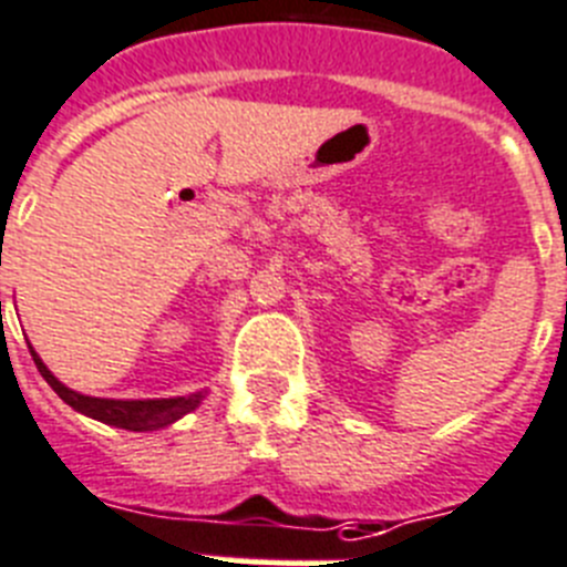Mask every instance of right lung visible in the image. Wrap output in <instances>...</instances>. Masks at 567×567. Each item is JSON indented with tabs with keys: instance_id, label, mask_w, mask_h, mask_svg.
<instances>
[{
	"instance_id": "right-lung-1",
	"label": "right lung",
	"mask_w": 567,
	"mask_h": 567,
	"mask_svg": "<svg viewBox=\"0 0 567 567\" xmlns=\"http://www.w3.org/2000/svg\"><path fill=\"white\" fill-rule=\"evenodd\" d=\"M31 347V343H28ZM33 364L42 372V379L53 386V393L65 401L68 408H74L76 413L96 419V422L111 424V427L134 430V433H148V430H163L168 424H174L177 419H183L186 413H192L195 408H200V401L206 399V390L192 395H174V399H94V395H82L71 386L62 384L56 375L45 367L37 350L31 347Z\"/></svg>"
}]
</instances>
